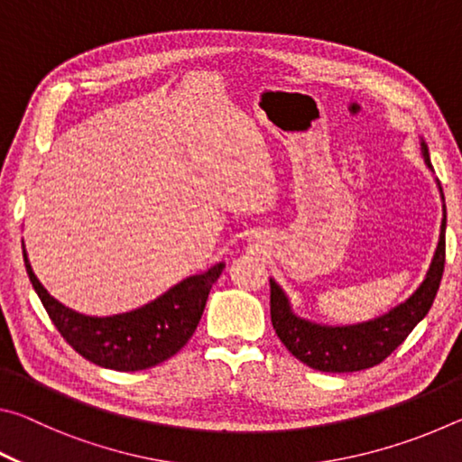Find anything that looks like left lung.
Returning <instances> with one entry per match:
<instances>
[{
    "mask_svg": "<svg viewBox=\"0 0 462 462\" xmlns=\"http://www.w3.org/2000/svg\"><path fill=\"white\" fill-rule=\"evenodd\" d=\"M421 156L426 167L434 175V167L430 162V152L426 140L420 136ZM442 198V224L440 238L434 250L432 263L426 277L418 285L408 300L397 303L385 314L358 324H319L308 318L297 316L287 293L275 279H271V322L279 340L295 358L316 371L324 373H355L369 369L393 353L400 344L408 338L432 308L440 279L444 273V253H447V206H444V193L438 179H434Z\"/></svg>",
    "mask_w": 462,
    "mask_h": 462,
    "instance_id": "left-lung-1",
    "label": "left lung"
}]
</instances>
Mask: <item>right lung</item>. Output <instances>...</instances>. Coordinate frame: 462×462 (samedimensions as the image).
<instances>
[{"label": "right lung", "instance_id": "1", "mask_svg": "<svg viewBox=\"0 0 462 462\" xmlns=\"http://www.w3.org/2000/svg\"><path fill=\"white\" fill-rule=\"evenodd\" d=\"M24 253L26 273L52 324L83 358L114 371H144L181 350L198 328L209 289L226 264L185 277L156 300L114 316H88L71 310L46 291Z\"/></svg>", "mask_w": 462, "mask_h": 462}]
</instances>
